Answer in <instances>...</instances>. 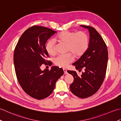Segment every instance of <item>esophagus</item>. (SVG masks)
Instances as JSON below:
<instances>
[{"mask_svg": "<svg viewBox=\"0 0 121 121\" xmlns=\"http://www.w3.org/2000/svg\"><path fill=\"white\" fill-rule=\"evenodd\" d=\"M63 71H64V73H65V74H68L67 70H66V69H63Z\"/></svg>", "mask_w": 121, "mask_h": 121, "instance_id": "1", "label": "esophagus"}]
</instances>
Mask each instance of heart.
<instances>
[{
    "instance_id": "1",
    "label": "heart",
    "mask_w": 121,
    "mask_h": 121,
    "mask_svg": "<svg viewBox=\"0 0 121 121\" xmlns=\"http://www.w3.org/2000/svg\"><path fill=\"white\" fill-rule=\"evenodd\" d=\"M56 40L66 44V52H70L59 55L55 59V65L62 68L67 67L73 62L74 59L73 55L76 58L84 55L88 49L89 43L88 36L83 31L77 32L65 30L61 32L56 36ZM46 50L50 56L56 55V43L53 40L48 41L46 45Z\"/></svg>"
}]
</instances>
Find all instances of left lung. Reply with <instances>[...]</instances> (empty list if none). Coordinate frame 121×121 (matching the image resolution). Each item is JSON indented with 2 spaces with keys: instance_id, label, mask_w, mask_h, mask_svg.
Wrapping results in <instances>:
<instances>
[{
  "instance_id": "8db88e82",
  "label": "left lung",
  "mask_w": 121,
  "mask_h": 121,
  "mask_svg": "<svg viewBox=\"0 0 121 121\" xmlns=\"http://www.w3.org/2000/svg\"><path fill=\"white\" fill-rule=\"evenodd\" d=\"M87 29L90 35L88 49L84 55L74 62L77 70L84 69L81 76L75 71H68L73 76L70 88L72 93L81 98H86L94 95L103 83L106 76L108 52L106 43L101 35L93 27L81 25Z\"/></svg>"
}]
</instances>
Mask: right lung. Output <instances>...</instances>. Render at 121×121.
Masks as SVG:
<instances>
[{
    "label": "right lung",
    "instance_id": "right-lung-1",
    "mask_svg": "<svg viewBox=\"0 0 121 121\" xmlns=\"http://www.w3.org/2000/svg\"><path fill=\"white\" fill-rule=\"evenodd\" d=\"M56 33L43 26H33L23 33L14 49L13 61L18 82L27 95L38 100L50 96L64 73L62 69L56 66L50 70L40 69L43 64L50 65V61L46 60L49 55L45 44Z\"/></svg>",
    "mask_w": 121,
    "mask_h": 121
}]
</instances>
